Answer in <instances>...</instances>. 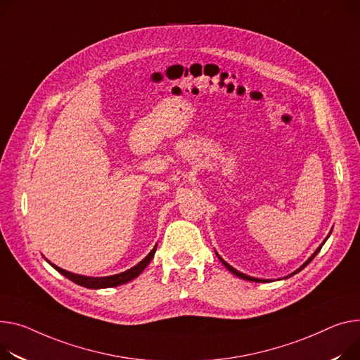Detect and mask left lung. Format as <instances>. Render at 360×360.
<instances>
[{"instance_id":"8db88e82","label":"left lung","mask_w":360,"mask_h":360,"mask_svg":"<svg viewBox=\"0 0 360 360\" xmlns=\"http://www.w3.org/2000/svg\"><path fill=\"white\" fill-rule=\"evenodd\" d=\"M331 230H333V229H331ZM331 230H330L328 236H327V237L324 238V240H323V243H321V245H320V246L317 248V250H316V252H314L313 255H311V256H309V257H308V259H307V260H305V262L302 263V265H301V266H300V268H298L297 271H294V272H292V274H290V275H286V276H283L282 279H286V278H290V276H292V275L298 274L300 271H302V269H304V268H305V266L308 265V263H309L311 260H313V259L316 257V255H317V253H319V252L321 250L323 245H324V243L327 242V238H328V237H330V234H331ZM215 255H217V256H219V259H220V262L223 263V265H224V266H226V268H227V269H229V271H230V272H231L233 275H236V276H238V278H242V279H246V281H252V282H271V281H272V279H262V278H255V276H249V275H246V274H243V272H238V271H237V269H234V268H233L231 265H229V263H227V262H226V260H224V259H223V257H221V256H220V255H219L217 252H215ZM278 281H279V279H278Z\"/></svg>"}]
</instances>
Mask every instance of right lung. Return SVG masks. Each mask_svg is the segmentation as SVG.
Returning <instances> with one entry per match:
<instances>
[{
  "label": "right lung",
  "instance_id": "1",
  "mask_svg": "<svg viewBox=\"0 0 360 360\" xmlns=\"http://www.w3.org/2000/svg\"><path fill=\"white\" fill-rule=\"evenodd\" d=\"M156 248L158 245H155V248L150 250V253L140 260L136 266L122 272V274H115V275H111V276H100V278H94V276H85V275H78V274H72V272H68L56 265H53L52 262H49L46 259V262L49 263V265H52L60 275L66 276L68 279H70L72 282H75L81 286H85V288H89V290H101V288H112V286H118V285H123V283H127L130 282L131 279L137 278L143 271H145V268L149 265L152 257L155 256V252H156Z\"/></svg>",
  "mask_w": 360,
  "mask_h": 360
}]
</instances>
